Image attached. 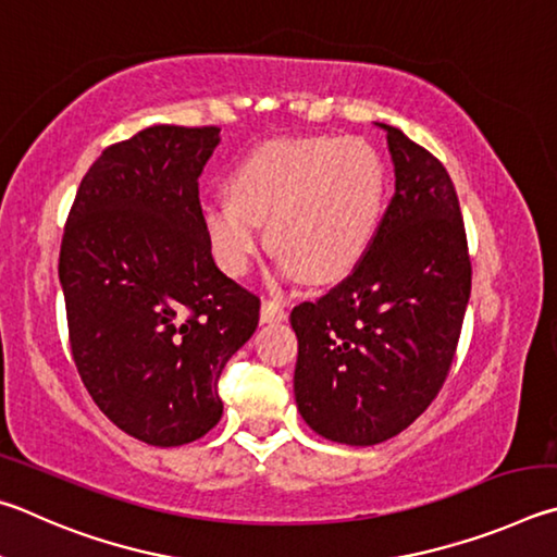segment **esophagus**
<instances>
[{
    "instance_id": "1",
    "label": "esophagus",
    "mask_w": 557,
    "mask_h": 557,
    "mask_svg": "<svg viewBox=\"0 0 557 557\" xmlns=\"http://www.w3.org/2000/svg\"><path fill=\"white\" fill-rule=\"evenodd\" d=\"M288 310L284 300H263L261 304V323H281V320H286Z\"/></svg>"
}]
</instances>
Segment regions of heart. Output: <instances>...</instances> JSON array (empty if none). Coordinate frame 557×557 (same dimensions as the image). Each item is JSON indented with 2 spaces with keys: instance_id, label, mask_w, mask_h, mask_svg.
I'll return each mask as SVG.
<instances>
[{
  "instance_id": "1",
  "label": "heart",
  "mask_w": 557,
  "mask_h": 557,
  "mask_svg": "<svg viewBox=\"0 0 557 557\" xmlns=\"http://www.w3.org/2000/svg\"><path fill=\"white\" fill-rule=\"evenodd\" d=\"M227 198L202 208V232L232 278L269 247L284 276L327 284L355 267L382 218L386 171L362 139H281L251 151L224 183Z\"/></svg>"
}]
</instances>
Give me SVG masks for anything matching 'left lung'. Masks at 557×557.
Listing matches in <instances>:
<instances>
[{"label":"left lung","instance_id":"8db88e82","mask_svg":"<svg viewBox=\"0 0 557 557\" xmlns=\"http://www.w3.org/2000/svg\"><path fill=\"white\" fill-rule=\"evenodd\" d=\"M386 132L396 193L355 271L290 313L294 392L318 435L376 445L421 416L450 372L472 288L455 185L431 151Z\"/></svg>","mask_w":557,"mask_h":557}]
</instances>
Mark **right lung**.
Returning a JSON list of instances; mask_svg holds the SVG:
<instances>
[{"mask_svg":"<svg viewBox=\"0 0 557 557\" xmlns=\"http://www.w3.org/2000/svg\"><path fill=\"white\" fill-rule=\"evenodd\" d=\"M218 126L156 124L104 149L67 214L58 276L92 401L136 441L175 447L222 418L218 382L259 298L214 267L198 178Z\"/></svg>","mask_w":557,"mask_h":557,"instance_id":"right-lung-1","label":"right lung"}]
</instances>
